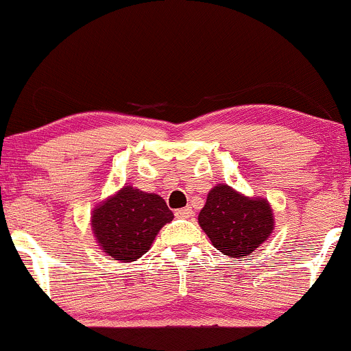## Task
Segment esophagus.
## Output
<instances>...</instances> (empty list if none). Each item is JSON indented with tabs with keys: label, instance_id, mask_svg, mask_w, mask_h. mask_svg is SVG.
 I'll list each match as a JSON object with an SVG mask.
<instances>
[{
	"label": "esophagus",
	"instance_id": "obj_1",
	"mask_svg": "<svg viewBox=\"0 0 351 351\" xmlns=\"http://www.w3.org/2000/svg\"><path fill=\"white\" fill-rule=\"evenodd\" d=\"M193 215V209L191 208H181V209H176L175 211V216L176 217H181V219H186Z\"/></svg>",
	"mask_w": 351,
	"mask_h": 351
}]
</instances>
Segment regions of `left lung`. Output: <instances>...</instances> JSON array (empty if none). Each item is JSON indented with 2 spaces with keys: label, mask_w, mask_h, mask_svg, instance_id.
Returning <instances> with one entry per match:
<instances>
[{
  "label": "left lung",
  "mask_w": 351,
  "mask_h": 351,
  "mask_svg": "<svg viewBox=\"0 0 351 351\" xmlns=\"http://www.w3.org/2000/svg\"><path fill=\"white\" fill-rule=\"evenodd\" d=\"M198 223L219 252L229 257H247L274 231V213L264 198H249L228 184L208 193Z\"/></svg>",
  "instance_id": "obj_1"
}]
</instances>
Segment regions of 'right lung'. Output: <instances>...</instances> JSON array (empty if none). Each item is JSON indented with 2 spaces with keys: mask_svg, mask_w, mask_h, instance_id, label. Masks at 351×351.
Instances as JSON below:
<instances>
[{
  "mask_svg": "<svg viewBox=\"0 0 351 351\" xmlns=\"http://www.w3.org/2000/svg\"><path fill=\"white\" fill-rule=\"evenodd\" d=\"M173 221L162 196L123 186L92 211V231L102 251L120 263L148 252L156 234Z\"/></svg>",
  "mask_w": 351,
  "mask_h": 351,
  "instance_id": "obj_1",
  "label": "right lung"
}]
</instances>
